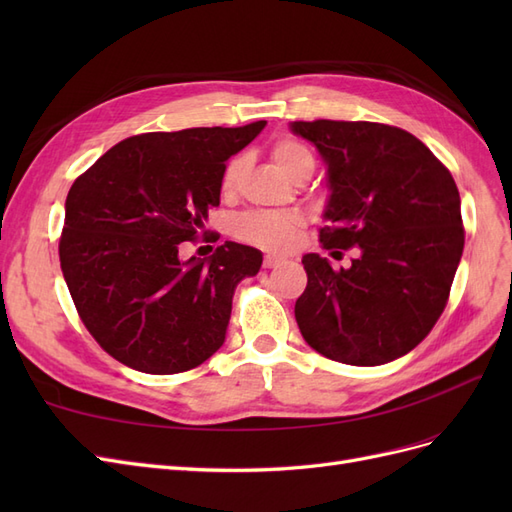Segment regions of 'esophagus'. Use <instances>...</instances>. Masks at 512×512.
<instances>
[{"label":"esophagus","instance_id":"1","mask_svg":"<svg viewBox=\"0 0 512 512\" xmlns=\"http://www.w3.org/2000/svg\"><path fill=\"white\" fill-rule=\"evenodd\" d=\"M280 262H284L282 256H275V254H267V256H265V267H267V269L277 267V265H280Z\"/></svg>","mask_w":512,"mask_h":512}]
</instances>
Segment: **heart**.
Returning a JSON list of instances; mask_svg holds the SVG:
<instances>
[{
    "label": "heart",
    "instance_id": "1",
    "mask_svg": "<svg viewBox=\"0 0 512 512\" xmlns=\"http://www.w3.org/2000/svg\"><path fill=\"white\" fill-rule=\"evenodd\" d=\"M271 160L282 173L297 181L309 177L316 166L314 151L297 138H280L271 147ZM247 160L235 158L230 160L222 175V190L232 194L243 179ZM301 232V218L294 213H245L235 220V235L247 243L273 252H284L294 245Z\"/></svg>",
    "mask_w": 512,
    "mask_h": 512
}]
</instances>
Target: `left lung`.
I'll return each instance as SVG.
<instances>
[{"label":"left lung","mask_w":512,"mask_h":512,"mask_svg":"<svg viewBox=\"0 0 512 512\" xmlns=\"http://www.w3.org/2000/svg\"><path fill=\"white\" fill-rule=\"evenodd\" d=\"M327 164L324 250L359 247L348 269L305 254L294 305L305 342L327 359L382 365L423 342L463 254L453 175L406 130L371 121H292Z\"/></svg>","instance_id":"left-lung-1"}]
</instances>
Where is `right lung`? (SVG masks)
<instances>
[{
    "label": "right lung",
    "mask_w": 512,
    "mask_h": 512,
    "mask_svg": "<svg viewBox=\"0 0 512 512\" xmlns=\"http://www.w3.org/2000/svg\"><path fill=\"white\" fill-rule=\"evenodd\" d=\"M265 126L130 136L72 183L61 271L87 331L119 363L166 376L222 348L235 286L262 254L235 241L209 260L179 250L220 205L226 160Z\"/></svg>",
    "instance_id": "1"
}]
</instances>
